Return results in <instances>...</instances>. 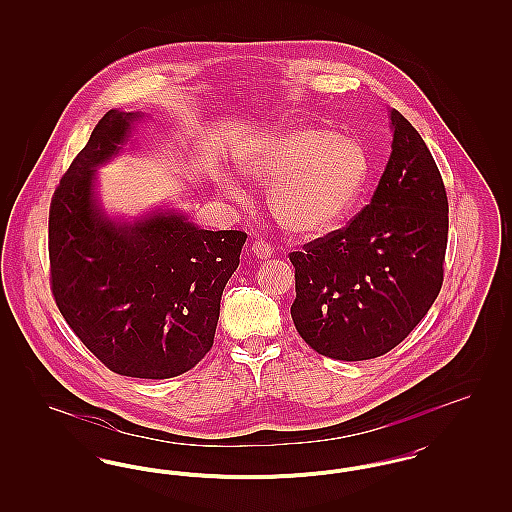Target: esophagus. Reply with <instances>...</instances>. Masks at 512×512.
<instances>
[{
  "instance_id": "34e87169",
  "label": "esophagus",
  "mask_w": 512,
  "mask_h": 512,
  "mask_svg": "<svg viewBox=\"0 0 512 512\" xmlns=\"http://www.w3.org/2000/svg\"><path fill=\"white\" fill-rule=\"evenodd\" d=\"M251 251L257 255V257H261V259H267L272 255V247L265 240H255L253 244H251Z\"/></svg>"
}]
</instances>
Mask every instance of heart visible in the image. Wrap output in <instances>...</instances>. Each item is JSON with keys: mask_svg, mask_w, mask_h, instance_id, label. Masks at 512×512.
Returning a JSON list of instances; mask_svg holds the SVG:
<instances>
[{"mask_svg": "<svg viewBox=\"0 0 512 512\" xmlns=\"http://www.w3.org/2000/svg\"><path fill=\"white\" fill-rule=\"evenodd\" d=\"M240 169L272 186L270 209L288 232L322 236L351 211L368 178V155L357 140L324 126H295L247 147ZM220 188L244 199L242 186L220 176Z\"/></svg>", "mask_w": 512, "mask_h": 512, "instance_id": "b5f03b06", "label": "heart"}]
</instances>
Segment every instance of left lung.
Returning a JSON list of instances; mask_svg holds the SVG:
<instances>
[{
    "label": "left lung",
    "mask_w": 512,
    "mask_h": 512,
    "mask_svg": "<svg viewBox=\"0 0 512 512\" xmlns=\"http://www.w3.org/2000/svg\"><path fill=\"white\" fill-rule=\"evenodd\" d=\"M393 144L370 203L340 230L292 251L299 336L324 357L366 361L399 345L443 284L449 203L420 134L391 111Z\"/></svg>",
    "instance_id": "1"
}]
</instances>
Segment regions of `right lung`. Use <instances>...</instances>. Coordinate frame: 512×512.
<instances>
[{
    "instance_id": "1",
    "label": "right lung",
    "mask_w": 512,
    "mask_h": 512,
    "mask_svg": "<svg viewBox=\"0 0 512 512\" xmlns=\"http://www.w3.org/2000/svg\"><path fill=\"white\" fill-rule=\"evenodd\" d=\"M134 119L105 113L55 188L49 284L61 315L101 365L163 380L194 368L213 347L222 290L247 234L199 230L176 213L134 224L103 217L94 169L121 149Z\"/></svg>"
}]
</instances>
